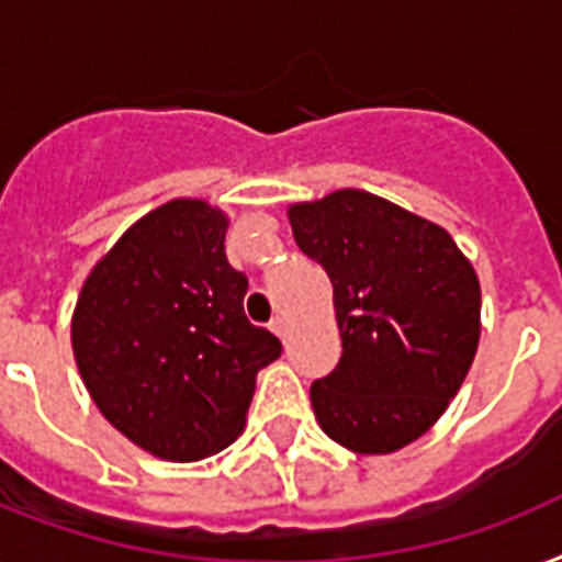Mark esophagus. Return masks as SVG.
Returning <instances> with one entry per match:
<instances>
[{
  "instance_id": "esophagus-1",
  "label": "esophagus",
  "mask_w": 562,
  "mask_h": 562,
  "mask_svg": "<svg viewBox=\"0 0 562 562\" xmlns=\"http://www.w3.org/2000/svg\"><path fill=\"white\" fill-rule=\"evenodd\" d=\"M271 329L280 335L282 341H285V335H289V326H285V317H273L271 321Z\"/></svg>"
}]
</instances>
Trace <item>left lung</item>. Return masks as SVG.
<instances>
[{"instance_id": "1", "label": "left lung", "mask_w": 562, "mask_h": 562, "mask_svg": "<svg viewBox=\"0 0 562 562\" xmlns=\"http://www.w3.org/2000/svg\"><path fill=\"white\" fill-rule=\"evenodd\" d=\"M300 250L335 289L341 361L312 382L335 443L396 452L435 426L467 379L481 289L452 236L375 194L341 189L289 210Z\"/></svg>"}]
</instances>
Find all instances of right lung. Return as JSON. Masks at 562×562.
<instances>
[{"label":"right lung","instance_id":"right-lung-1","mask_svg":"<svg viewBox=\"0 0 562 562\" xmlns=\"http://www.w3.org/2000/svg\"><path fill=\"white\" fill-rule=\"evenodd\" d=\"M227 218L162 203L87 277L72 350L92 402L162 461H201L245 428L256 373L280 338L245 317L247 277L224 254Z\"/></svg>","mask_w":562,"mask_h":562}]
</instances>
